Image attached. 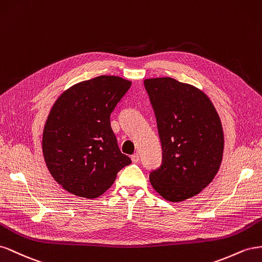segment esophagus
Instances as JSON below:
<instances>
[{"label": "esophagus", "mask_w": 262, "mask_h": 262, "mask_svg": "<svg viewBox=\"0 0 262 262\" xmlns=\"http://www.w3.org/2000/svg\"><path fill=\"white\" fill-rule=\"evenodd\" d=\"M132 161H133L134 163H138V162H139V154H138V152L134 154V155L132 156Z\"/></svg>", "instance_id": "esophagus-1"}]
</instances>
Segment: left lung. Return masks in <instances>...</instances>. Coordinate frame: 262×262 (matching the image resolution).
<instances>
[{"label": "left lung", "instance_id": "left-lung-1", "mask_svg": "<svg viewBox=\"0 0 262 262\" xmlns=\"http://www.w3.org/2000/svg\"><path fill=\"white\" fill-rule=\"evenodd\" d=\"M162 146V164L149 174L170 202L195 196L219 172L224 151L220 116L200 89L172 78L144 81Z\"/></svg>", "mask_w": 262, "mask_h": 262}]
</instances>
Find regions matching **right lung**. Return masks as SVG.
I'll return each instance as SVG.
<instances>
[{"mask_svg": "<svg viewBox=\"0 0 262 262\" xmlns=\"http://www.w3.org/2000/svg\"><path fill=\"white\" fill-rule=\"evenodd\" d=\"M132 82L100 76L70 86L52 105L42 133V154L58 184L80 198L95 199L132 162L121 152L111 113Z\"/></svg>", "mask_w": 262, "mask_h": 262, "instance_id": "add662e5", "label": "right lung"}]
</instances>
